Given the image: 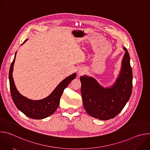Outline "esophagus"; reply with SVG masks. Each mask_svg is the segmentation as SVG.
Listing matches in <instances>:
<instances>
[{"label": "esophagus", "mask_w": 150, "mask_h": 150, "mask_svg": "<svg viewBox=\"0 0 150 150\" xmlns=\"http://www.w3.org/2000/svg\"><path fill=\"white\" fill-rule=\"evenodd\" d=\"M83 72H84V71H82V70L79 71V75H82V74H83Z\"/></svg>", "instance_id": "esophagus-1"}]
</instances>
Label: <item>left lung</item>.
I'll list each match as a JSON object with an SVG mask.
<instances>
[{"label":"left lung","instance_id":"8db88e82","mask_svg":"<svg viewBox=\"0 0 150 150\" xmlns=\"http://www.w3.org/2000/svg\"><path fill=\"white\" fill-rule=\"evenodd\" d=\"M125 53L120 73L115 83L110 88L101 87L92 77L82 76L81 95L85 110L91 116L107 120L116 117L129 100L132 90V71L130 56Z\"/></svg>","mask_w":150,"mask_h":150}]
</instances>
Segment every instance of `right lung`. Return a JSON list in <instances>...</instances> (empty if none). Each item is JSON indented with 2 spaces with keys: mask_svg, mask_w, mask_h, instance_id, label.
<instances>
[{
  "mask_svg": "<svg viewBox=\"0 0 150 150\" xmlns=\"http://www.w3.org/2000/svg\"><path fill=\"white\" fill-rule=\"evenodd\" d=\"M26 41V40L25 41ZM16 54L9 69V79L11 94L16 108L28 117L34 119H41L52 115L57 109L60 97L65 90L76 77V73L63 80L50 95L40 100L34 101L23 96L16 90L12 77L13 64Z\"/></svg>",
  "mask_w": 150,
  "mask_h": 150,
  "instance_id": "add662e5",
  "label": "right lung"
}]
</instances>
